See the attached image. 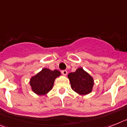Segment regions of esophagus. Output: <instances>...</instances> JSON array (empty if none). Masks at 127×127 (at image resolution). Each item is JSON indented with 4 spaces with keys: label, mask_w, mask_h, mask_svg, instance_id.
<instances>
[{
    "label": "esophagus",
    "mask_w": 127,
    "mask_h": 127,
    "mask_svg": "<svg viewBox=\"0 0 127 127\" xmlns=\"http://www.w3.org/2000/svg\"><path fill=\"white\" fill-rule=\"evenodd\" d=\"M61 73H62L64 75H66L67 73H68V72H67L66 70H62V71H61Z\"/></svg>",
    "instance_id": "obj_1"
}]
</instances>
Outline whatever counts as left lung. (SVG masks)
Instances as JSON below:
<instances>
[{
	"label": "left lung",
	"mask_w": 127,
	"mask_h": 127,
	"mask_svg": "<svg viewBox=\"0 0 127 127\" xmlns=\"http://www.w3.org/2000/svg\"><path fill=\"white\" fill-rule=\"evenodd\" d=\"M72 90L80 95L90 93L93 86V79L82 68L68 74Z\"/></svg>",
	"instance_id": "8db88e82"
}]
</instances>
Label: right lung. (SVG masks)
<instances>
[{
	"instance_id": "right-lung-1",
	"label": "right lung",
	"mask_w": 127,
	"mask_h": 127,
	"mask_svg": "<svg viewBox=\"0 0 127 127\" xmlns=\"http://www.w3.org/2000/svg\"><path fill=\"white\" fill-rule=\"evenodd\" d=\"M60 71L43 68L40 72L31 78L30 85L35 93L43 95L52 89L56 78L60 75Z\"/></svg>"
}]
</instances>
